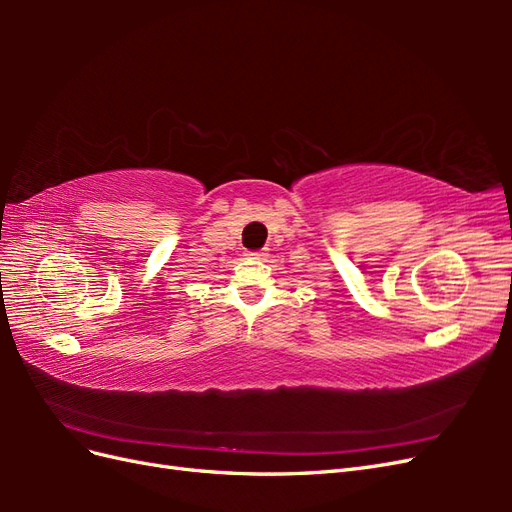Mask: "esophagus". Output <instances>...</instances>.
Here are the masks:
<instances>
[{"instance_id": "obj_1", "label": "esophagus", "mask_w": 512, "mask_h": 512, "mask_svg": "<svg viewBox=\"0 0 512 512\" xmlns=\"http://www.w3.org/2000/svg\"><path fill=\"white\" fill-rule=\"evenodd\" d=\"M247 256H252V258H256V260H262L267 254H265V250H260V252H250Z\"/></svg>"}]
</instances>
